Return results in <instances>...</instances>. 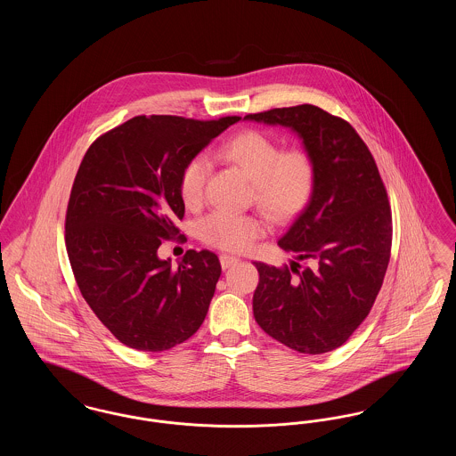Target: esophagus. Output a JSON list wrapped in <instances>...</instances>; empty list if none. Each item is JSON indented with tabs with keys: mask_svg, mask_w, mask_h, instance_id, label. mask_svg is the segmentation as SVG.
<instances>
[{
	"mask_svg": "<svg viewBox=\"0 0 456 456\" xmlns=\"http://www.w3.org/2000/svg\"><path fill=\"white\" fill-rule=\"evenodd\" d=\"M236 256H229V255H220V265L224 270H227L229 266H232L234 263H238Z\"/></svg>",
	"mask_w": 456,
	"mask_h": 456,
	"instance_id": "obj_1",
	"label": "esophagus"
}]
</instances>
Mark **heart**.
<instances>
[{
    "instance_id": "heart-1",
    "label": "heart",
    "mask_w": 456,
    "mask_h": 456,
    "mask_svg": "<svg viewBox=\"0 0 456 456\" xmlns=\"http://www.w3.org/2000/svg\"><path fill=\"white\" fill-rule=\"evenodd\" d=\"M220 157L239 167L253 183L255 203L273 222L297 216L309 201L314 186V162L303 149L282 151L273 136L246 130L231 138ZM210 164L203 155L193 157L179 175V193L186 207L203 200ZM265 232V224L255 216L214 212L200 224L201 239L220 249L244 251Z\"/></svg>"
}]
</instances>
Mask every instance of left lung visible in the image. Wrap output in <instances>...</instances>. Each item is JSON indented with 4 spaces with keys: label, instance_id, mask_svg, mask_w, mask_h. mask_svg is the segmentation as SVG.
<instances>
[{
    "label": "left lung",
    "instance_id": "obj_1",
    "mask_svg": "<svg viewBox=\"0 0 456 456\" xmlns=\"http://www.w3.org/2000/svg\"><path fill=\"white\" fill-rule=\"evenodd\" d=\"M244 119L289 128L314 162L311 198L279 239L282 249L313 265L255 261V320L289 348L325 354L347 342L383 285L393 232L385 184L357 131L323 109L303 104Z\"/></svg>",
    "mask_w": 456,
    "mask_h": 456
}]
</instances>
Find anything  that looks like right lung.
<instances>
[{"label":"right lung","mask_w":456,"mask_h":456,"mask_svg":"<svg viewBox=\"0 0 456 456\" xmlns=\"http://www.w3.org/2000/svg\"><path fill=\"white\" fill-rule=\"evenodd\" d=\"M238 121L136 116L86 153L68 201L66 251L84 299L121 344L169 350L203 323L222 272L217 255L190 249L173 270L157 249L184 217L183 167Z\"/></svg>","instance_id":"right-lung-1"}]
</instances>
